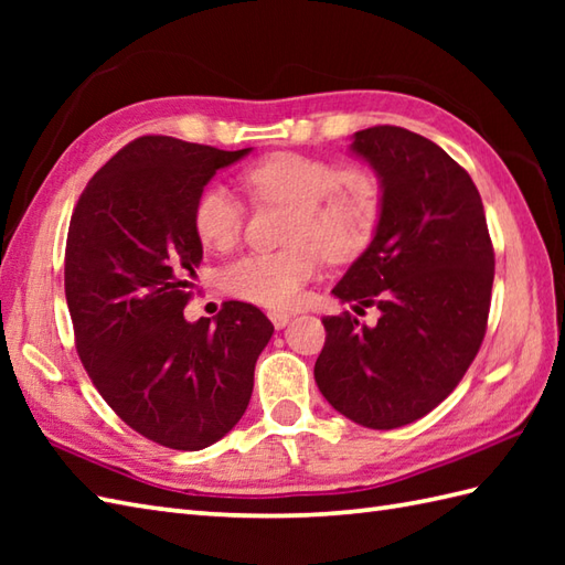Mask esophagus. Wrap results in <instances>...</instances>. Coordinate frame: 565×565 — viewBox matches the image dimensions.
I'll return each instance as SVG.
<instances>
[{
    "mask_svg": "<svg viewBox=\"0 0 565 565\" xmlns=\"http://www.w3.org/2000/svg\"><path fill=\"white\" fill-rule=\"evenodd\" d=\"M269 320L274 322V328H276V330H281V328L289 326L291 313H286V310H271V313H269Z\"/></svg>",
    "mask_w": 565,
    "mask_h": 565,
    "instance_id": "1",
    "label": "esophagus"
}]
</instances>
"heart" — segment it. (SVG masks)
Masks as SVG:
<instances>
[{
  "mask_svg": "<svg viewBox=\"0 0 565 565\" xmlns=\"http://www.w3.org/2000/svg\"><path fill=\"white\" fill-rule=\"evenodd\" d=\"M243 184L259 203H284V239L274 252H252L227 264L223 289L239 301L284 310L301 301L306 284L320 267V257L347 264L362 257L374 243L381 189L364 167H340L332 160L298 152H274L249 164ZM191 225L203 247L231 252L243 235L245 206L225 184L201 189L191 209Z\"/></svg>",
  "mask_w": 565,
  "mask_h": 565,
  "instance_id": "obj_1",
  "label": "heart"
}]
</instances>
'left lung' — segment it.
<instances>
[{"label": "left lung", "mask_w": 565, "mask_h": 565, "mask_svg": "<svg viewBox=\"0 0 565 565\" xmlns=\"http://www.w3.org/2000/svg\"><path fill=\"white\" fill-rule=\"evenodd\" d=\"M352 152L374 167L381 215L332 294L381 318H322L316 383L352 423L393 429L435 411L481 350L495 252L473 179L437 142L374 126L354 134Z\"/></svg>", "instance_id": "left-lung-1"}]
</instances>
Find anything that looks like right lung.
I'll list each match as a JSON object with an SVG mask.
<instances>
[{"label": "right lung", "instance_id": "right-lung-1", "mask_svg": "<svg viewBox=\"0 0 565 565\" xmlns=\"http://www.w3.org/2000/svg\"><path fill=\"white\" fill-rule=\"evenodd\" d=\"M245 150L142 136L89 179L70 218L65 296L84 369L111 411L162 447L199 451L245 415L274 326L227 301L189 322L201 189Z\"/></svg>", "mask_w": 565, "mask_h": 565}]
</instances>
